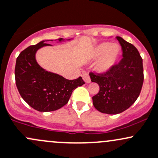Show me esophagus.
I'll list each match as a JSON object with an SVG mask.
<instances>
[{
	"instance_id": "esophagus-1",
	"label": "esophagus",
	"mask_w": 158,
	"mask_h": 158,
	"mask_svg": "<svg viewBox=\"0 0 158 158\" xmlns=\"http://www.w3.org/2000/svg\"><path fill=\"white\" fill-rule=\"evenodd\" d=\"M82 79H83V80L86 83H90L91 82V79L89 77V73H82Z\"/></svg>"
}]
</instances>
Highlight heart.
Instances as JSON below:
<instances>
[{
    "label": "heart",
    "mask_w": 158,
    "mask_h": 158,
    "mask_svg": "<svg viewBox=\"0 0 158 158\" xmlns=\"http://www.w3.org/2000/svg\"><path fill=\"white\" fill-rule=\"evenodd\" d=\"M121 52L120 46L116 43L102 42L96 45L92 53V59L98 58L96 69L101 73L109 71L117 63Z\"/></svg>",
    "instance_id": "1"
}]
</instances>
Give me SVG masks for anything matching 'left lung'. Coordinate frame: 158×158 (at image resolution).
<instances>
[{
	"label": "left lung",
	"mask_w": 158,
	"mask_h": 158,
	"mask_svg": "<svg viewBox=\"0 0 158 158\" xmlns=\"http://www.w3.org/2000/svg\"><path fill=\"white\" fill-rule=\"evenodd\" d=\"M123 59L104 73H90L91 80L100 90L92 97L93 105L100 112L117 114L127 110L139 96L144 81L142 59L137 48L117 36Z\"/></svg>",
	"instance_id": "8db88e82"
}]
</instances>
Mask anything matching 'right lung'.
<instances>
[{
  "mask_svg": "<svg viewBox=\"0 0 158 158\" xmlns=\"http://www.w3.org/2000/svg\"><path fill=\"white\" fill-rule=\"evenodd\" d=\"M48 41L53 40H43L23 51L16 59L15 66L16 85L21 97L30 107L40 112L54 111L64 107L74 89L85 84L81 76L69 80L39 66L35 54L41 48L51 46L47 44ZM58 41L64 39H59Z\"/></svg>",
  "mask_w": 158,
  "mask_h": 158,
  "instance_id": "right-lung-1",
  "label": "right lung"
}]
</instances>
